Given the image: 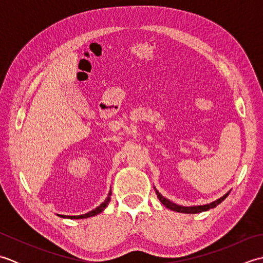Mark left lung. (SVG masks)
Here are the masks:
<instances>
[{"label": "left lung", "instance_id": "8db88e82", "mask_svg": "<svg viewBox=\"0 0 263 263\" xmlns=\"http://www.w3.org/2000/svg\"><path fill=\"white\" fill-rule=\"evenodd\" d=\"M154 189H155L156 194H157L159 201L166 206V208H168V209H171L173 211H176V212H182V214H199V212L206 211L209 209L215 208V206H217L220 202H222V201H224L227 198V195L230 194V192H231V191H228L226 194L222 195V197H220L219 199H217L215 201H212V202H210V203L202 204V205H189L187 206V205H180V204H176L174 202H172V201H170L168 199H166L165 197H163V195L159 193L158 190L156 189L155 186H154Z\"/></svg>", "mask_w": 263, "mask_h": 263}]
</instances>
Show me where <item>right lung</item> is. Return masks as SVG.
Listing matches in <instances>:
<instances>
[{
    "mask_svg": "<svg viewBox=\"0 0 263 263\" xmlns=\"http://www.w3.org/2000/svg\"><path fill=\"white\" fill-rule=\"evenodd\" d=\"M110 195H111V191L108 192V195L107 198L105 199V201L103 203H100L97 208H95L93 210L87 212V214H83V215H78V216H66V215H58L60 217L62 218H69V219H83V218H88V217H92V216H96L98 214H100V212H103L105 210L106 206H107V204L109 203L110 201Z\"/></svg>",
    "mask_w": 263,
    "mask_h": 263,
    "instance_id": "1",
    "label": "right lung"
}]
</instances>
